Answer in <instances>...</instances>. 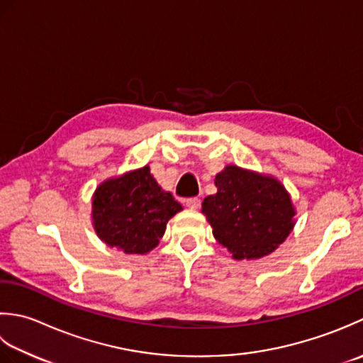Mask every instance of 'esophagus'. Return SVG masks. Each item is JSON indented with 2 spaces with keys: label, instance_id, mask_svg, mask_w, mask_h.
<instances>
[{
  "label": "esophagus",
  "instance_id": "esophagus-1",
  "mask_svg": "<svg viewBox=\"0 0 363 363\" xmlns=\"http://www.w3.org/2000/svg\"><path fill=\"white\" fill-rule=\"evenodd\" d=\"M186 206L191 210H197L201 206V199L199 197H189L186 199Z\"/></svg>",
  "mask_w": 363,
  "mask_h": 363
}]
</instances>
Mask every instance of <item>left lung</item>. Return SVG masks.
Listing matches in <instances>:
<instances>
[{"mask_svg": "<svg viewBox=\"0 0 363 363\" xmlns=\"http://www.w3.org/2000/svg\"><path fill=\"white\" fill-rule=\"evenodd\" d=\"M218 192L205 197L202 213L213 235L238 260L276 250L294 225L290 196L277 180L227 166L216 175Z\"/></svg>", "mask_w": 363, "mask_h": 363, "instance_id": "obj_1", "label": "left lung"}]
</instances>
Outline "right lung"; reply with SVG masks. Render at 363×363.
Here are the masks:
<instances>
[{"label":"right lung","instance_id":"1","mask_svg":"<svg viewBox=\"0 0 363 363\" xmlns=\"http://www.w3.org/2000/svg\"><path fill=\"white\" fill-rule=\"evenodd\" d=\"M183 206L162 191L149 166L101 183L94 194L95 232L125 254H147L158 246L166 224Z\"/></svg>","mask_w":363,"mask_h":363}]
</instances>
